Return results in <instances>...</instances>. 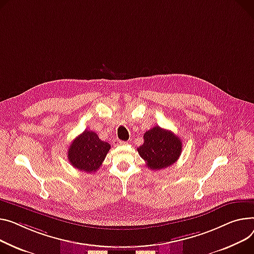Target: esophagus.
I'll return each instance as SVG.
<instances>
[{"label":"esophagus","instance_id":"obj_1","mask_svg":"<svg viewBox=\"0 0 254 254\" xmlns=\"http://www.w3.org/2000/svg\"><path fill=\"white\" fill-rule=\"evenodd\" d=\"M118 144H120V145H127V142H125V141H120V142H118Z\"/></svg>","mask_w":254,"mask_h":254}]
</instances>
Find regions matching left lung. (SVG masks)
<instances>
[{
	"mask_svg": "<svg viewBox=\"0 0 254 254\" xmlns=\"http://www.w3.org/2000/svg\"><path fill=\"white\" fill-rule=\"evenodd\" d=\"M182 148L181 139L173 131L156 126L144 133V143L138 152L148 168L158 171L173 165L179 159Z\"/></svg>",
	"mask_w": 254,
	"mask_h": 254,
	"instance_id": "8db88e82",
	"label": "left lung"
}]
</instances>
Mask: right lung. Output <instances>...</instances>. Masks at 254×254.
I'll use <instances>...</instances> for the list:
<instances>
[{
  "instance_id": "right-lung-1",
  "label": "right lung",
  "mask_w": 254,
  "mask_h": 254,
  "mask_svg": "<svg viewBox=\"0 0 254 254\" xmlns=\"http://www.w3.org/2000/svg\"><path fill=\"white\" fill-rule=\"evenodd\" d=\"M110 145L100 140L97 133L84 130L76 137L67 152L70 164L81 172L94 173L102 165Z\"/></svg>"
}]
</instances>
